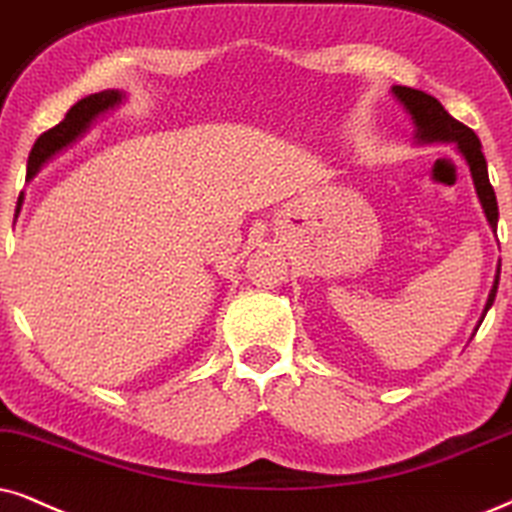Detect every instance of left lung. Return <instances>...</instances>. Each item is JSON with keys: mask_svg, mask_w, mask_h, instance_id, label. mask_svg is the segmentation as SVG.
Listing matches in <instances>:
<instances>
[{"mask_svg": "<svg viewBox=\"0 0 512 512\" xmlns=\"http://www.w3.org/2000/svg\"><path fill=\"white\" fill-rule=\"evenodd\" d=\"M392 92L401 103H404L406 111L411 113V120L416 122V139L420 141V144H435V141H442V144H456L458 146V151L463 153L465 163L470 165L472 181H475V191H477V196H480V203L484 208V215H487V222H489L491 229L496 231V222H498L496 193L489 184L487 160H484L482 144H480V139H477V134L472 132L470 127H465L463 122L451 118V115L444 111V106L435 99V96L420 92V89L399 87V84H397V87H392ZM498 276H501V262H498L494 288H491V293H489L484 314H487L491 304H494L496 288H498ZM482 319H484V316H482Z\"/></svg>", "mask_w": 512, "mask_h": 512, "instance_id": "1", "label": "left lung"}]
</instances>
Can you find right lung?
Returning <instances> with one entry per match:
<instances>
[{"label":"right lung","mask_w":512,"mask_h":512,"mask_svg":"<svg viewBox=\"0 0 512 512\" xmlns=\"http://www.w3.org/2000/svg\"><path fill=\"white\" fill-rule=\"evenodd\" d=\"M120 101H122V92H118V89H106V92L89 94L77 101L75 106L66 113V118L58 122L56 127L47 129V132L37 137L35 146H32V151L28 155V179L35 177V174L40 172V167L47 163V160L54 158L58 151H63V148L73 144L80 134L87 132V127L92 125L101 113L111 111V108L118 106ZM21 203H23V196L18 198L16 212L21 210Z\"/></svg>","instance_id":"1"}]
</instances>
